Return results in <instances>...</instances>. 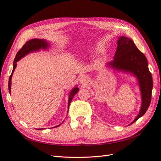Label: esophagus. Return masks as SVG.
<instances>
[{"mask_svg":"<svg viewBox=\"0 0 161 161\" xmlns=\"http://www.w3.org/2000/svg\"><path fill=\"white\" fill-rule=\"evenodd\" d=\"M88 79H87V77L85 76H81L79 78V82L83 85H85L87 82H88Z\"/></svg>","mask_w":161,"mask_h":161,"instance_id":"34e87169","label":"esophagus"}]
</instances>
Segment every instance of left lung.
<instances>
[{"mask_svg":"<svg viewBox=\"0 0 161 161\" xmlns=\"http://www.w3.org/2000/svg\"><path fill=\"white\" fill-rule=\"evenodd\" d=\"M114 58V60L107 63V66L117 71L130 73L138 80L142 104L138 115L130 124H132L144 115L150 104L153 82L148 69V60L134 42L125 36L119 37Z\"/></svg>","mask_w":161,"mask_h":161,"instance_id":"obj_1","label":"left lung"}]
</instances>
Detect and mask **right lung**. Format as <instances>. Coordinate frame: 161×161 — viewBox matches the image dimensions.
<instances>
[{
    "instance_id": "obj_1",
    "label": "right lung",
    "mask_w": 161,
    "mask_h": 161,
    "mask_svg": "<svg viewBox=\"0 0 161 161\" xmlns=\"http://www.w3.org/2000/svg\"><path fill=\"white\" fill-rule=\"evenodd\" d=\"M50 46L49 43H48L45 40H42V39H32V40L27 42L25 44L23 45L21 49L17 52V55L15 56V58H14V62H13V69L11 75L10 77H9V80H8V91L10 93H11V79H12V76H13V74L14 71V69H15V68L17 64V62L19 60L21 59L22 58L25 56V55L28 54V53H30V52H37V51L40 50L41 49L46 50V49H47L48 46ZM79 91V89L76 86L70 92L69 103H68V108L69 109L70 102L72 100L73 97H74V96L77 93V92ZM60 125H56V126H55V127H53V128L58 127ZM38 130H42V128L38 129Z\"/></svg>"
}]
</instances>
